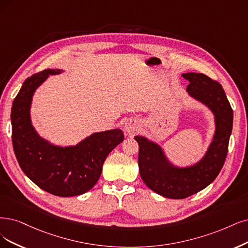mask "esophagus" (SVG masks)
Segmentation results:
<instances>
[{
	"instance_id": "34e87169",
	"label": "esophagus",
	"mask_w": 248,
	"mask_h": 248,
	"mask_svg": "<svg viewBox=\"0 0 248 248\" xmlns=\"http://www.w3.org/2000/svg\"><path fill=\"white\" fill-rule=\"evenodd\" d=\"M124 129L126 131V133L129 134H135L137 131L139 130V124H137L136 121H131V122H127L124 125Z\"/></svg>"
}]
</instances>
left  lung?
<instances>
[{
    "mask_svg": "<svg viewBox=\"0 0 248 248\" xmlns=\"http://www.w3.org/2000/svg\"><path fill=\"white\" fill-rule=\"evenodd\" d=\"M183 77L190 82L189 94L205 103L216 115L215 138L203 159L192 168L176 169L166 160L156 144L135 137L139 144L138 163L143 182L157 194L172 199L189 197L215 181L225 163L233 126V109L218 81L203 73L189 72Z\"/></svg>",
    "mask_w": 248,
    "mask_h": 248,
    "instance_id": "1",
    "label": "left lung"
}]
</instances>
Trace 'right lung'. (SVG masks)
I'll return each mask as SVG.
<instances>
[{
    "label": "right lung",
    "instance_id": "add662e5",
    "mask_svg": "<svg viewBox=\"0 0 248 248\" xmlns=\"http://www.w3.org/2000/svg\"><path fill=\"white\" fill-rule=\"evenodd\" d=\"M58 72L45 69L24 80L11 109L12 144L21 170L35 185L55 196L69 197L84 194L95 186L107 155L124 137L121 130H110L93 134L67 148L41 139L31 124V97L48 75Z\"/></svg>",
    "mask_w": 248,
    "mask_h": 248
}]
</instances>
